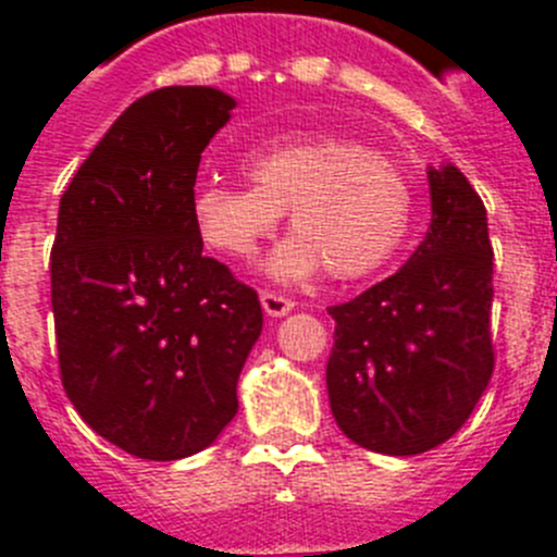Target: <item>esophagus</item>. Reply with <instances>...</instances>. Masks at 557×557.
<instances>
[{"mask_svg":"<svg viewBox=\"0 0 557 557\" xmlns=\"http://www.w3.org/2000/svg\"><path fill=\"white\" fill-rule=\"evenodd\" d=\"M259 301H262V309L270 314V318H284L295 309L293 298H284L278 293H262L259 295Z\"/></svg>","mask_w":557,"mask_h":557,"instance_id":"esophagus-1","label":"esophagus"}]
</instances>
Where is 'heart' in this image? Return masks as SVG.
Returning <instances> with one entry per match:
<instances>
[{"mask_svg": "<svg viewBox=\"0 0 557 557\" xmlns=\"http://www.w3.org/2000/svg\"><path fill=\"white\" fill-rule=\"evenodd\" d=\"M250 186L203 181L191 195L200 239L245 259L287 211L295 231L264 259L273 282L298 284L329 270L351 282L376 273L410 225L407 175L366 145L337 136L270 141L245 152Z\"/></svg>", "mask_w": 557, "mask_h": 557, "instance_id": "1", "label": "heart"}]
</instances>
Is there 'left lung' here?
Segmentation results:
<instances>
[{"mask_svg":"<svg viewBox=\"0 0 557 557\" xmlns=\"http://www.w3.org/2000/svg\"><path fill=\"white\" fill-rule=\"evenodd\" d=\"M432 220L405 268L329 307V405L343 435L410 457L449 441L494 371L488 214L455 164L426 166Z\"/></svg>","mask_w":557,"mask_h":557,"instance_id":"obj_1","label":"left lung"}]
</instances>
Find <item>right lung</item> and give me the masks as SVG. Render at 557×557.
Masks as SVG:
<instances>
[{
    "instance_id": "add662e5",
    "label": "right lung",
    "mask_w": 557,
    "mask_h": 557,
    "mask_svg": "<svg viewBox=\"0 0 557 557\" xmlns=\"http://www.w3.org/2000/svg\"><path fill=\"white\" fill-rule=\"evenodd\" d=\"M234 108L211 86L150 91L108 127L58 209L63 391L97 435L141 460L218 441L262 334L256 293L203 256L191 220L200 152Z\"/></svg>"
}]
</instances>
